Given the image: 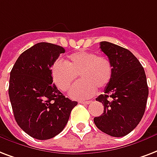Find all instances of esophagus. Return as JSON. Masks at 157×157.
Returning <instances> with one entry per match:
<instances>
[{"label": "esophagus", "instance_id": "34e87169", "mask_svg": "<svg viewBox=\"0 0 157 157\" xmlns=\"http://www.w3.org/2000/svg\"><path fill=\"white\" fill-rule=\"evenodd\" d=\"M90 100H86V101H84V100H80L79 101V103L80 104H83V105H89V104H90Z\"/></svg>", "mask_w": 157, "mask_h": 157}]
</instances>
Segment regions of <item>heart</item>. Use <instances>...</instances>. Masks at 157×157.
Returning a JSON list of instances; mask_svg holds the SVG:
<instances>
[{"mask_svg":"<svg viewBox=\"0 0 157 157\" xmlns=\"http://www.w3.org/2000/svg\"><path fill=\"white\" fill-rule=\"evenodd\" d=\"M50 71L52 81L63 91L69 89L79 75L81 80L72 86L69 94L73 99L82 100L91 97L96 88L104 89L110 83L113 67L105 56L81 51L69 55L65 63L55 62Z\"/></svg>","mask_w":157,"mask_h":157,"instance_id":"b5f03b06","label":"heart"}]
</instances>
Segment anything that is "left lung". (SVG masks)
<instances>
[{
	"mask_svg": "<svg viewBox=\"0 0 157 157\" xmlns=\"http://www.w3.org/2000/svg\"><path fill=\"white\" fill-rule=\"evenodd\" d=\"M100 49L111 62L113 76L105 94L95 99L104 105V113L94 118V124L106 134L124 137L137 126L145 112L148 97L145 71L124 48L104 41Z\"/></svg>",
	"mask_w": 157,
	"mask_h": 157,
	"instance_id": "obj_1",
	"label": "left lung"
}]
</instances>
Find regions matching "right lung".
I'll list each match as a JSON object with an SVG mask.
<instances>
[{
	"instance_id": "1",
	"label": "right lung",
	"mask_w": 157,
	"mask_h": 157,
	"mask_svg": "<svg viewBox=\"0 0 157 157\" xmlns=\"http://www.w3.org/2000/svg\"><path fill=\"white\" fill-rule=\"evenodd\" d=\"M64 52L56 44H36L20 54L10 71L9 97L15 121L36 139L59 134L77 105L52 84L51 67Z\"/></svg>"
}]
</instances>
